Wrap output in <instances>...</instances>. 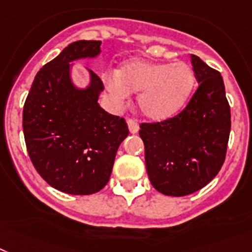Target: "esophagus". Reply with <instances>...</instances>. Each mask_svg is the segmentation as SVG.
Masks as SVG:
<instances>
[{
    "instance_id": "obj_1",
    "label": "esophagus",
    "mask_w": 252,
    "mask_h": 252,
    "mask_svg": "<svg viewBox=\"0 0 252 252\" xmlns=\"http://www.w3.org/2000/svg\"><path fill=\"white\" fill-rule=\"evenodd\" d=\"M128 128H129V132L130 133H133V134H134V133H137L138 132V124H137V122H134V120H132V119H128Z\"/></svg>"
}]
</instances>
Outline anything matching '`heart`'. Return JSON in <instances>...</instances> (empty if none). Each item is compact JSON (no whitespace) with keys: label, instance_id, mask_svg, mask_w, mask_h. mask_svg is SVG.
<instances>
[{"label":"heart","instance_id":"1","mask_svg":"<svg viewBox=\"0 0 252 252\" xmlns=\"http://www.w3.org/2000/svg\"><path fill=\"white\" fill-rule=\"evenodd\" d=\"M103 82L116 101L137 94L139 113L152 122H164L181 111L194 84L192 67L186 63L172 64L132 59L116 73H106Z\"/></svg>","mask_w":252,"mask_h":252}]
</instances>
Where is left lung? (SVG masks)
Here are the masks:
<instances>
[{
	"label": "left lung",
	"mask_w": 252,
	"mask_h": 252,
	"mask_svg": "<svg viewBox=\"0 0 252 252\" xmlns=\"http://www.w3.org/2000/svg\"><path fill=\"white\" fill-rule=\"evenodd\" d=\"M198 87L186 109L161 123H142L146 170L156 191L186 196L201 189L223 165L230 109L220 73L191 55Z\"/></svg>",
	"instance_id": "left-lung-1"
}]
</instances>
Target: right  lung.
Wrapping results in <instances>:
<instances>
[{
	"label": "right lung",
	"mask_w": 252,
	"mask_h": 252,
	"mask_svg": "<svg viewBox=\"0 0 252 252\" xmlns=\"http://www.w3.org/2000/svg\"><path fill=\"white\" fill-rule=\"evenodd\" d=\"M101 41H77L35 75L23 110L27 150L51 187L69 194H92L107 185L120 143L129 134L126 120L98 105L103 84L87 69L88 83H74V61L96 59Z\"/></svg>",
	"instance_id": "1"
}]
</instances>
